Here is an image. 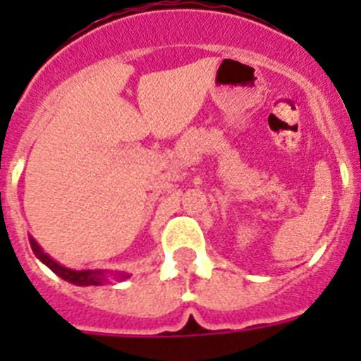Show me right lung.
<instances>
[{"label":"right lung","instance_id":"add662e5","mask_svg":"<svg viewBox=\"0 0 361 361\" xmlns=\"http://www.w3.org/2000/svg\"><path fill=\"white\" fill-rule=\"evenodd\" d=\"M28 240H30L32 251H34V255L39 258L41 262H43L44 266H49L57 276H61V279L66 280V282L75 283V286H101L103 282H106V275H108L106 271H103V269H82V271L70 269V267L61 266V264H57L54 258H50L49 255L41 250L39 244H37L34 238L28 237ZM116 276H119L121 280L128 279V275H126V273H116Z\"/></svg>","mask_w":361,"mask_h":361}]
</instances>
